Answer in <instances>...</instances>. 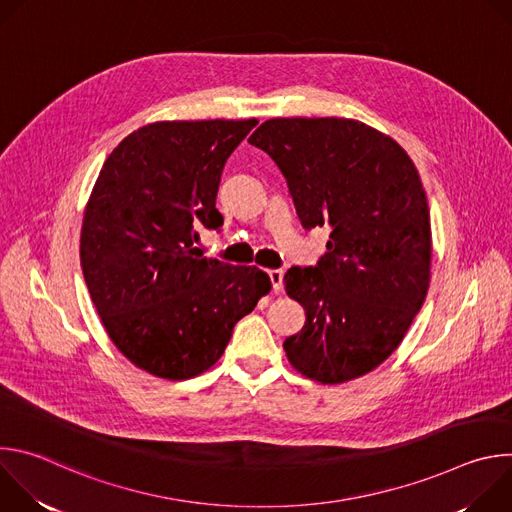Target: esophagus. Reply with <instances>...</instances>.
<instances>
[{
    "mask_svg": "<svg viewBox=\"0 0 512 512\" xmlns=\"http://www.w3.org/2000/svg\"><path fill=\"white\" fill-rule=\"evenodd\" d=\"M269 277H271V285H273L275 294H281V291H283V271L281 269H271Z\"/></svg>",
    "mask_w": 512,
    "mask_h": 512,
    "instance_id": "34e87169",
    "label": "esophagus"
}]
</instances>
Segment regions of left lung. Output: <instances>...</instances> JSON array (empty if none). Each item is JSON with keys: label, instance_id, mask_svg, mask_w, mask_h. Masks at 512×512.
I'll return each instance as SVG.
<instances>
[{"label": "left lung", "instance_id": "1", "mask_svg": "<svg viewBox=\"0 0 512 512\" xmlns=\"http://www.w3.org/2000/svg\"><path fill=\"white\" fill-rule=\"evenodd\" d=\"M249 143L283 172L306 229L330 225L316 267H291L285 291L306 310L285 338L291 367L338 385L375 371L405 338L431 277L427 196L407 152L344 117H277Z\"/></svg>", "mask_w": 512, "mask_h": 512}]
</instances>
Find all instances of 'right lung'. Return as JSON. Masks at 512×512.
I'll return each mask as SVG.
<instances>
[{
    "label": "right lung",
    "mask_w": 512,
    "mask_h": 512,
    "mask_svg": "<svg viewBox=\"0 0 512 512\" xmlns=\"http://www.w3.org/2000/svg\"><path fill=\"white\" fill-rule=\"evenodd\" d=\"M257 119L156 121L105 160L83 214L81 267L101 322L137 369L168 381L208 371L235 324L271 291L265 271L196 255L218 229L227 158Z\"/></svg>",
    "instance_id": "obj_1"
}]
</instances>
